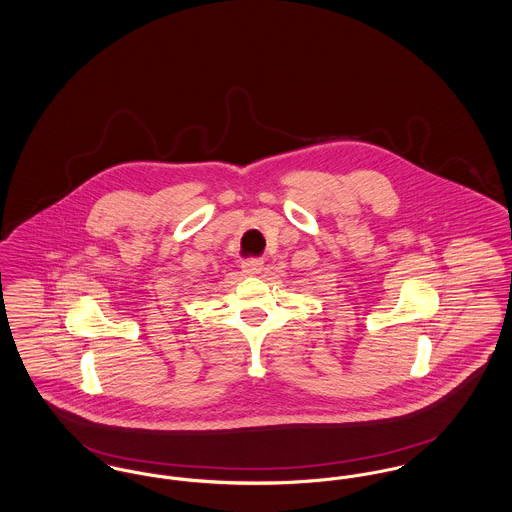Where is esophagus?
<instances>
[{
	"instance_id": "34e87169",
	"label": "esophagus",
	"mask_w": 512,
	"mask_h": 512,
	"mask_svg": "<svg viewBox=\"0 0 512 512\" xmlns=\"http://www.w3.org/2000/svg\"><path fill=\"white\" fill-rule=\"evenodd\" d=\"M263 270V259H247L242 263V272L245 276H255Z\"/></svg>"
}]
</instances>
